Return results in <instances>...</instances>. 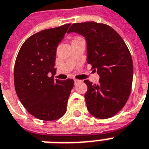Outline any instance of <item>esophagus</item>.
Segmentation results:
<instances>
[{
	"instance_id": "34e87169",
	"label": "esophagus",
	"mask_w": 149,
	"mask_h": 149,
	"mask_svg": "<svg viewBox=\"0 0 149 149\" xmlns=\"http://www.w3.org/2000/svg\"><path fill=\"white\" fill-rule=\"evenodd\" d=\"M80 82V80H79V79H74V82L75 83H77V82Z\"/></svg>"
}]
</instances>
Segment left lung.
Segmentation results:
<instances>
[{
    "mask_svg": "<svg viewBox=\"0 0 149 149\" xmlns=\"http://www.w3.org/2000/svg\"><path fill=\"white\" fill-rule=\"evenodd\" d=\"M70 32L86 38L87 63L100 77L98 84L84 81L88 111L99 119L113 117L127 103L132 88L133 65L127 45L113 28L103 23H73Z\"/></svg>",
    "mask_w": 149,
    "mask_h": 149,
    "instance_id": "8db88e82",
    "label": "left lung"
}]
</instances>
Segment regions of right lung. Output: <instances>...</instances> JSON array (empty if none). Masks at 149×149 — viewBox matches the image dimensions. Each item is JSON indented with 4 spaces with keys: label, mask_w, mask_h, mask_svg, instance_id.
Masks as SVG:
<instances>
[{
    "label": "right lung",
    "mask_w": 149,
    "mask_h": 149,
    "mask_svg": "<svg viewBox=\"0 0 149 149\" xmlns=\"http://www.w3.org/2000/svg\"><path fill=\"white\" fill-rule=\"evenodd\" d=\"M70 26L42 30L30 36L22 44L15 62L17 96L29 113L39 120H57L67 111L74 81L54 80L53 75L57 47Z\"/></svg>",
    "instance_id": "right-lung-1"
}]
</instances>
